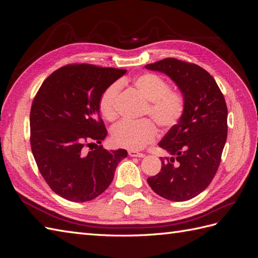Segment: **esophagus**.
I'll use <instances>...</instances> for the list:
<instances>
[{
  "instance_id": "34e87169",
  "label": "esophagus",
  "mask_w": 258,
  "mask_h": 258,
  "mask_svg": "<svg viewBox=\"0 0 258 258\" xmlns=\"http://www.w3.org/2000/svg\"><path fill=\"white\" fill-rule=\"evenodd\" d=\"M128 154H129V156L130 157H139V158H143L144 157V154H142V153H138V152H136V151H129L128 152Z\"/></svg>"
}]
</instances>
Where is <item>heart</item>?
I'll list each match as a JSON object with an SVG mask.
<instances>
[{
  "label": "heart",
  "instance_id": "1",
  "mask_svg": "<svg viewBox=\"0 0 258 258\" xmlns=\"http://www.w3.org/2000/svg\"><path fill=\"white\" fill-rule=\"evenodd\" d=\"M138 91L150 101L145 108L152 119L162 129H170L178 122L185 111V101L179 92L170 90L169 84L153 73H144L134 81ZM120 85L114 83L106 87L99 98V111L108 121L117 117L116 99ZM157 138V129L150 119L137 122L121 121L113 128L111 134L112 143L130 151H140L153 143Z\"/></svg>",
  "mask_w": 258,
  "mask_h": 258
}]
</instances>
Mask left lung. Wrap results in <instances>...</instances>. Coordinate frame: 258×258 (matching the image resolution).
Returning a JSON list of instances; mask_svg holds the SVG:
<instances>
[{"mask_svg":"<svg viewBox=\"0 0 258 258\" xmlns=\"http://www.w3.org/2000/svg\"><path fill=\"white\" fill-rule=\"evenodd\" d=\"M167 74L183 93L181 119L159 142L171 157L160 172L147 178L151 188L171 201L196 197L212 182L227 139V105L215 80L201 67L166 58L145 66Z\"/></svg>","mask_w":258,"mask_h":258,"instance_id":"obj_1","label":"left lung"}]
</instances>
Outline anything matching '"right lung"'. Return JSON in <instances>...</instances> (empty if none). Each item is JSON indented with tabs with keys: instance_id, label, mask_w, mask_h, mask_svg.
Segmentation results:
<instances>
[{
	"instance_id": "add662e5",
	"label": "right lung",
	"mask_w": 258,
	"mask_h": 258,
	"mask_svg": "<svg viewBox=\"0 0 258 258\" xmlns=\"http://www.w3.org/2000/svg\"><path fill=\"white\" fill-rule=\"evenodd\" d=\"M126 72L68 64L51 73L34 97L31 150L46 183L62 198L74 202L95 199L110 186L117 165L127 157L126 150L108 152L99 145L107 135L99 98Z\"/></svg>"
}]
</instances>
